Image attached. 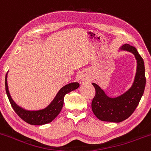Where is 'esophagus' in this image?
<instances>
[{
	"label": "esophagus",
	"instance_id": "1",
	"mask_svg": "<svg viewBox=\"0 0 151 151\" xmlns=\"http://www.w3.org/2000/svg\"><path fill=\"white\" fill-rule=\"evenodd\" d=\"M80 79H81V81H84L86 80V78L84 77V76H81Z\"/></svg>",
	"mask_w": 151,
	"mask_h": 151
}]
</instances>
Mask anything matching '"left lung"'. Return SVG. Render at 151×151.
Wrapping results in <instances>:
<instances>
[{"label": "left lung", "mask_w": 151, "mask_h": 151, "mask_svg": "<svg viewBox=\"0 0 151 151\" xmlns=\"http://www.w3.org/2000/svg\"><path fill=\"white\" fill-rule=\"evenodd\" d=\"M120 50L131 52L135 56L137 62L135 78L131 87L117 98H109L98 84L92 83L95 95L92 101V109L102 121L120 123L126 120L133 114L144 93L146 78L142 58L135 47L128 44L123 45Z\"/></svg>", "instance_id": "left-lung-1"}]
</instances>
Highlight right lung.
Here are the masks:
<instances>
[{
    "label": "right lung",
    "mask_w": 151,
    "mask_h": 151,
    "mask_svg": "<svg viewBox=\"0 0 151 151\" xmlns=\"http://www.w3.org/2000/svg\"><path fill=\"white\" fill-rule=\"evenodd\" d=\"M5 86L9 101L16 114L28 124L40 126V125L50 123L57 117L63 106L64 98L65 95L78 88L79 83L77 82H73V83H68L64 86L58 92L57 95H56L53 101L46 108L41 110H37V111L25 110L14 102L9 91L8 84H7V73L5 78Z\"/></svg>",
    "instance_id": "right-lung-1"
}]
</instances>
